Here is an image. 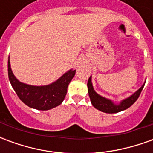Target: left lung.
Returning <instances> with one entry per match:
<instances>
[{"label": "left lung", "instance_id": "1", "mask_svg": "<svg viewBox=\"0 0 153 153\" xmlns=\"http://www.w3.org/2000/svg\"><path fill=\"white\" fill-rule=\"evenodd\" d=\"M144 84L136 93H134L131 97L122 101L120 105H115L111 101L98 95L93 89L92 82H91V76L89 77L88 81V95H89L90 100H91V102L93 104V106L102 112L112 114V113L120 112L121 111H124V110L128 108L129 106H131L138 98L142 90L144 87Z\"/></svg>", "mask_w": 153, "mask_h": 153}]
</instances>
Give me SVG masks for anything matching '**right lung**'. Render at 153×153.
Masks as SVG:
<instances>
[{"mask_svg":"<svg viewBox=\"0 0 153 153\" xmlns=\"http://www.w3.org/2000/svg\"><path fill=\"white\" fill-rule=\"evenodd\" d=\"M75 74L70 70L60 77L56 82L47 86H31L19 81L13 74L8 60V76L15 92L25 105L41 111H47L59 106L63 102L67 88Z\"/></svg>","mask_w":153,"mask_h":153,"instance_id":"add662e5","label":"right lung"}]
</instances>
